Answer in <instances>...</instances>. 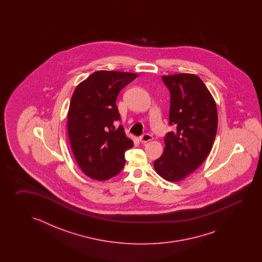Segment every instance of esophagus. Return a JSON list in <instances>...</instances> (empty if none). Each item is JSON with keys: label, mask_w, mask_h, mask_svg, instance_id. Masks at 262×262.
Wrapping results in <instances>:
<instances>
[{"label": "esophagus", "mask_w": 262, "mask_h": 262, "mask_svg": "<svg viewBox=\"0 0 262 262\" xmlns=\"http://www.w3.org/2000/svg\"><path fill=\"white\" fill-rule=\"evenodd\" d=\"M154 138H152V136L150 135V134H145L143 136H141V137H139V141L141 142V143H146V142H149L150 140H152Z\"/></svg>", "instance_id": "34e87169"}]
</instances>
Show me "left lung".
<instances>
[{"mask_svg": "<svg viewBox=\"0 0 262 262\" xmlns=\"http://www.w3.org/2000/svg\"><path fill=\"white\" fill-rule=\"evenodd\" d=\"M170 93L169 124L164 152L154 162L156 173L167 182L186 178L206 159L217 131V108L212 94L195 74L162 76Z\"/></svg>", "mask_w": 262, "mask_h": 262, "instance_id": "obj_1", "label": "left lung"}]
</instances>
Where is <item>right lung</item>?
<instances>
[{
  "label": "right lung",
  "mask_w": 262,
  "mask_h": 262,
  "mask_svg": "<svg viewBox=\"0 0 262 262\" xmlns=\"http://www.w3.org/2000/svg\"><path fill=\"white\" fill-rule=\"evenodd\" d=\"M137 74L100 70L76 87L67 113V132L73 155L82 172L106 181L121 172L124 152L133 147L120 121L116 99L120 91Z\"/></svg>",
  "instance_id": "right-lung-1"
}]
</instances>
